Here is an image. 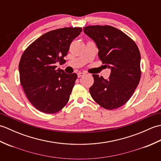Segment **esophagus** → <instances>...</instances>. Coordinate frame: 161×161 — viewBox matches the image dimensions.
<instances>
[{
	"mask_svg": "<svg viewBox=\"0 0 161 161\" xmlns=\"http://www.w3.org/2000/svg\"><path fill=\"white\" fill-rule=\"evenodd\" d=\"M84 75H85L84 73H81V72H80V73H77V77H81L84 76Z\"/></svg>",
	"mask_w": 161,
	"mask_h": 161,
	"instance_id": "34e87169",
	"label": "esophagus"
}]
</instances>
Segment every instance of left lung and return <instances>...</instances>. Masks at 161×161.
Returning a JSON list of instances; mask_svg holds the SVG:
<instances>
[{
  "instance_id": "left-lung-1",
  "label": "left lung",
  "mask_w": 161,
  "mask_h": 161,
  "mask_svg": "<svg viewBox=\"0 0 161 161\" xmlns=\"http://www.w3.org/2000/svg\"><path fill=\"white\" fill-rule=\"evenodd\" d=\"M84 32L96 43L100 59L111 70L108 80L93 75L91 97L106 109L120 107L131 98L141 80L138 47L126 34L110 25L86 26Z\"/></svg>"
}]
</instances>
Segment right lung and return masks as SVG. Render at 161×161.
<instances>
[{
	"mask_svg": "<svg viewBox=\"0 0 161 161\" xmlns=\"http://www.w3.org/2000/svg\"><path fill=\"white\" fill-rule=\"evenodd\" d=\"M81 31V28L52 30L23 52L19 65L20 84L30 103L41 112L55 114L69 100L77 75L57 70L55 65L66 61L64 57L71 42Z\"/></svg>",
	"mask_w": 161,
	"mask_h": 161,
	"instance_id": "obj_1",
	"label": "right lung"
}]
</instances>
